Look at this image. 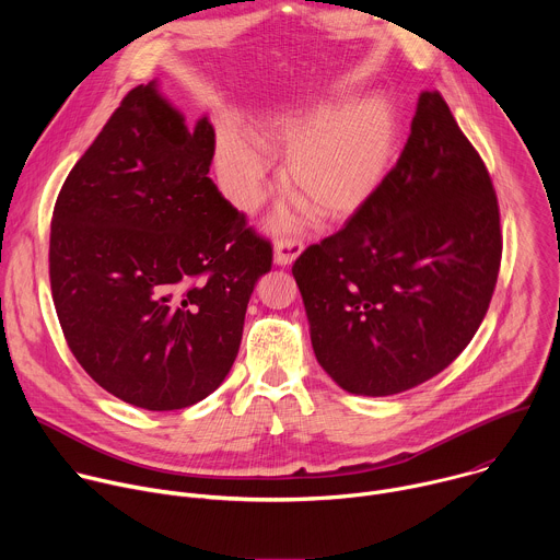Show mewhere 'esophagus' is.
<instances>
[{
    "label": "esophagus",
    "instance_id": "obj_1",
    "mask_svg": "<svg viewBox=\"0 0 560 560\" xmlns=\"http://www.w3.org/2000/svg\"><path fill=\"white\" fill-rule=\"evenodd\" d=\"M301 253H303V244L299 242V238H277L275 264L277 266H292Z\"/></svg>",
    "mask_w": 560,
    "mask_h": 560
}]
</instances>
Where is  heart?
<instances>
[{
	"label": "heart",
	"mask_w": 560,
	"mask_h": 560,
	"mask_svg": "<svg viewBox=\"0 0 560 560\" xmlns=\"http://www.w3.org/2000/svg\"><path fill=\"white\" fill-rule=\"evenodd\" d=\"M257 141L285 154L283 186L318 221L337 223L365 208L389 179L401 150V119L394 104L372 95L357 104H324L268 117ZM219 173L232 199L257 206L268 164L259 145L232 128L217 141ZM285 228V221H277Z\"/></svg>",
	"instance_id": "1"
}]
</instances>
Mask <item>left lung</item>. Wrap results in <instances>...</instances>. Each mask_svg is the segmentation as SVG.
<instances>
[{
	"label": "left lung",
	"mask_w": 560,
	"mask_h": 560,
	"mask_svg": "<svg viewBox=\"0 0 560 560\" xmlns=\"http://www.w3.org/2000/svg\"><path fill=\"white\" fill-rule=\"evenodd\" d=\"M501 250L483 159L445 100L423 91L385 186L292 266L316 361L350 394L425 383L481 326Z\"/></svg>",
	"instance_id": "obj_1"
}]
</instances>
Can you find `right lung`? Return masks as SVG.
Returning <instances> with one entry per match:
<instances>
[{"label":"right lung","instance_id":"right-lung-1","mask_svg":"<svg viewBox=\"0 0 560 560\" xmlns=\"http://www.w3.org/2000/svg\"><path fill=\"white\" fill-rule=\"evenodd\" d=\"M214 128L132 89L66 177L50 288L70 352L121 401L168 412L228 376L272 246L221 197Z\"/></svg>","mask_w":560,"mask_h":560}]
</instances>
